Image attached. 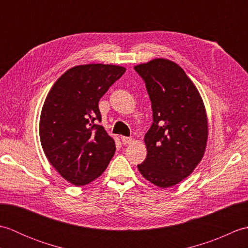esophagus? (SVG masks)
Here are the masks:
<instances>
[{
	"mask_svg": "<svg viewBox=\"0 0 248 248\" xmlns=\"http://www.w3.org/2000/svg\"><path fill=\"white\" fill-rule=\"evenodd\" d=\"M121 141H123L124 145H128L132 143V138H128V136H121Z\"/></svg>",
	"mask_w": 248,
	"mask_h": 248,
	"instance_id": "1",
	"label": "esophagus"
}]
</instances>
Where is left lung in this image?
I'll return each instance as SVG.
<instances>
[{
    "label": "left lung",
    "mask_w": 248,
    "mask_h": 248,
    "mask_svg": "<svg viewBox=\"0 0 248 248\" xmlns=\"http://www.w3.org/2000/svg\"><path fill=\"white\" fill-rule=\"evenodd\" d=\"M134 69L146 84L154 119L144 139L148 154L138 168L147 180L166 188L191 175L202 159L208 140L204 105L176 62L156 59Z\"/></svg>",
    "instance_id": "left-lung-1"
}]
</instances>
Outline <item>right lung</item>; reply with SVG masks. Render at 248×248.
Listing matches in <instances>:
<instances>
[{
    "instance_id": "right-lung-1",
    "label": "right lung",
    "mask_w": 248,
    "mask_h": 248,
    "mask_svg": "<svg viewBox=\"0 0 248 248\" xmlns=\"http://www.w3.org/2000/svg\"><path fill=\"white\" fill-rule=\"evenodd\" d=\"M125 68L89 64L67 70L46 98L39 136L46 156L60 175L85 186L107 170L116 147L105 132L99 100L121 78Z\"/></svg>"
}]
</instances>
